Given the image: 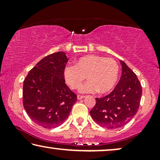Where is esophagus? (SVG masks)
I'll list each match as a JSON object with an SVG mask.
<instances>
[{"instance_id":"obj_1","label":"esophagus","mask_w":160,"mask_h":160,"mask_svg":"<svg viewBox=\"0 0 160 160\" xmlns=\"http://www.w3.org/2000/svg\"><path fill=\"white\" fill-rule=\"evenodd\" d=\"M83 98H84V96H82V95H78L77 96V99L78 100H82Z\"/></svg>"}]
</instances>
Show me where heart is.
<instances>
[{"instance_id":"b5f03b06","label":"heart","mask_w":160,"mask_h":160,"mask_svg":"<svg viewBox=\"0 0 160 160\" xmlns=\"http://www.w3.org/2000/svg\"><path fill=\"white\" fill-rule=\"evenodd\" d=\"M119 73V65L113 59L95 54L80 58L76 65H68L64 69L65 82L73 89L88 76L89 81L79 88V92L84 94L110 92L117 84Z\"/></svg>"}]
</instances>
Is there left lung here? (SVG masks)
<instances>
[{
  "mask_svg": "<svg viewBox=\"0 0 160 160\" xmlns=\"http://www.w3.org/2000/svg\"><path fill=\"white\" fill-rule=\"evenodd\" d=\"M122 76L114 89L106 97L96 98L90 111L94 121L103 128L116 129L128 123L138 110L142 95L141 83L122 60Z\"/></svg>",
  "mask_w": 160,
  "mask_h": 160,
  "instance_id": "8db88e82",
  "label": "left lung"
}]
</instances>
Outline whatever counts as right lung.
Returning a JSON list of instances; mask_svg holds the SVG:
<instances>
[{
    "label": "right lung",
    "instance_id": "obj_1",
    "mask_svg": "<svg viewBox=\"0 0 160 160\" xmlns=\"http://www.w3.org/2000/svg\"><path fill=\"white\" fill-rule=\"evenodd\" d=\"M68 61L65 52L49 54L37 63L24 81V108L35 123L44 128L61 125L77 100L65 83Z\"/></svg>",
    "mask_w": 160,
    "mask_h": 160
}]
</instances>
